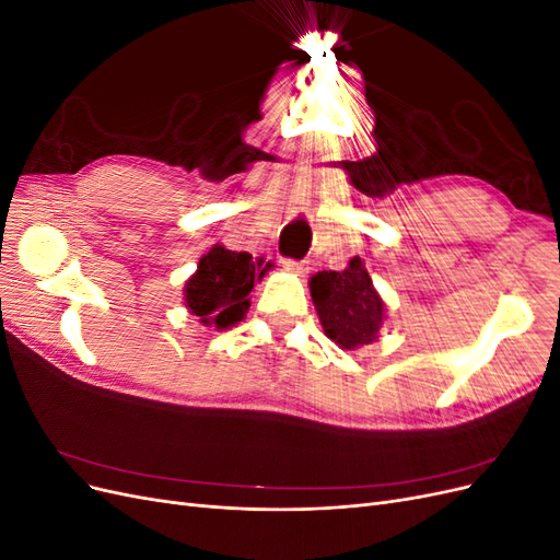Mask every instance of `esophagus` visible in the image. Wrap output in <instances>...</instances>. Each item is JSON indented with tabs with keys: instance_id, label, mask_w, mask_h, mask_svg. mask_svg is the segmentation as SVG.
<instances>
[{
	"instance_id": "esophagus-1",
	"label": "esophagus",
	"mask_w": 560,
	"mask_h": 560,
	"mask_svg": "<svg viewBox=\"0 0 560 560\" xmlns=\"http://www.w3.org/2000/svg\"><path fill=\"white\" fill-rule=\"evenodd\" d=\"M282 268L292 276H306L308 264L306 261H294V259H282Z\"/></svg>"
}]
</instances>
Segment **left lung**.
I'll use <instances>...</instances> for the list:
<instances>
[{
    "instance_id": "obj_1",
    "label": "left lung",
    "mask_w": 560,
    "mask_h": 560,
    "mask_svg": "<svg viewBox=\"0 0 560 560\" xmlns=\"http://www.w3.org/2000/svg\"><path fill=\"white\" fill-rule=\"evenodd\" d=\"M308 287L319 325L338 348L358 350L376 341L385 301L360 257H352L343 270H319Z\"/></svg>"
}]
</instances>
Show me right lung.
Masks as SVG:
<instances>
[{"mask_svg": "<svg viewBox=\"0 0 560 560\" xmlns=\"http://www.w3.org/2000/svg\"><path fill=\"white\" fill-rule=\"evenodd\" d=\"M254 264L247 252L214 245L202 254L196 273L184 282V306L206 327L229 329L249 311V292L266 268Z\"/></svg>", "mask_w": 560, "mask_h": 560, "instance_id": "right-lung-1", "label": "right lung"}]
</instances>
